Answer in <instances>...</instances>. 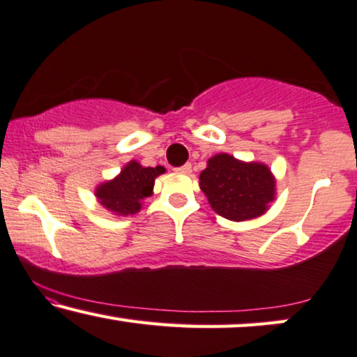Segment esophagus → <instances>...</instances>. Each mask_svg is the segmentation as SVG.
<instances>
[{
	"mask_svg": "<svg viewBox=\"0 0 357 357\" xmlns=\"http://www.w3.org/2000/svg\"><path fill=\"white\" fill-rule=\"evenodd\" d=\"M176 172H179V173H184V174H189L190 172H192V165H190V163H185V165H183V167L176 168Z\"/></svg>",
	"mask_w": 357,
	"mask_h": 357,
	"instance_id": "obj_1",
	"label": "esophagus"
}]
</instances>
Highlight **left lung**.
Instances as JSON below:
<instances>
[{"instance_id": "8db88e82", "label": "left lung", "mask_w": 357, "mask_h": 357, "mask_svg": "<svg viewBox=\"0 0 357 357\" xmlns=\"http://www.w3.org/2000/svg\"><path fill=\"white\" fill-rule=\"evenodd\" d=\"M199 184L215 212L231 222L260 217L275 195V179L265 165L239 162L227 153L208 160Z\"/></svg>"}]
</instances>
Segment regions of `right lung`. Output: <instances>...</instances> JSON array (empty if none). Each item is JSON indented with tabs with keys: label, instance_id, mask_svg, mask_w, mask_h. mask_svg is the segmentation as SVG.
<instances>
[{
	"label": "right lung",
	"instance_id": "right-lung-1",
	"mask_svg": "<svg viewBox=\"0 0 357 357\" xmlns=\"http://www.w3.org/2000/svg\"><path fill=\"white\" fill-rule=\"evenodd\" d=\"M165 172L163 167H140L130 162L119 176L97 188L98 202L116 215H134L140 210V200L152 195L155 178Z\"/></svg>",
	"mask_w": 357,
	"mask_h": 357
}]
</instances>
